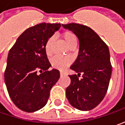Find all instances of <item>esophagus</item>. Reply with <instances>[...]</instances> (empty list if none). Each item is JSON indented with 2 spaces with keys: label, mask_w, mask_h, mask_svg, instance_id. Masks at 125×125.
I'll return each instance as SVG.
<instances>
[{
  "label": "esophagus",
  "mask_w": 125,
  "mask_h": 125,
  "mask_svg": "<svg viewBox=\"0 0 125 125\" xmlns=\"http://www.w3.org/2000/svg\"><path fill=\"white\" fill-rule=\"evenodd\" d=\"M65 75V73L63 72V71H60V75L63 76Z\"/></svg>",
  "instance_id": "34e87169"
}]
</instances>
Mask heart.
<instances>
[{
    "mask_svg": "<svg viewBox=\"0 0 125 125\" xmlns=\"http://www.w3.org/2000/svg\"><path fill=\"white\" fill-rule=\"evenodd\" d=\"M62 37L65 41L66 45L68 47H71L72 45L77 44V39H76L75 35L73 32L70 31H66L64 32L62 34ZM54 39L53 37H50L46 41L45 45V52L47 55H51L52 53V44L54 43ZM71 63V59L69 58H65V57H54L52 60V66L57 68L59 70H63L66 67H68Z\"/></svg>",
    "mask_w": 125,
    "mask_h": 125,
    "instance_id": "1",
    "label": "heart"
}]
</instances>
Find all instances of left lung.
Segmentation results:
<instances>
[{
  "instance_id": "1",
  "label": "left lung",
  "mask_w": 125,
  "mask_h": 125,
  "mask_svg": "<svg viewBox=\"0 0 125 125\" xmlns=\"http://www.w3.org/2000/svg\"><path fill=\"white\" fill-rule=\"evenodd\" d=\"M62 26L74 33L80 43L78 56L71 66L77 75H69L66 97L73 107L89 111L101 102L109 87L112 71L109 50L91 28L74 23ZM81 74L83 78L79 79Z\"/></svg>"
}]
</instances>
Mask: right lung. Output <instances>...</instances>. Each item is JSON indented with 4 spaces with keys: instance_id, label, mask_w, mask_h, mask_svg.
<instances>
[{
    "instance_id": "right-lung-1",
    "label": "right lung",
    "mask_w": 125,
    "mask_h": 125,
    "mask_svg": "<svg viewBox=\"0 0 125 125\" xmlns=\"http://www.w3.org/2000/svg\"><path fill=\"white\" fill-rule=\"evenodd\" d=\"M60 27V23H43L28 28L8 53L5 82L12 102L23 111L31 113L42 109L59 78L58 70H48L51 64L45 45Z\"/></svg>"
}]
</instances>
